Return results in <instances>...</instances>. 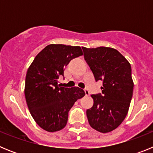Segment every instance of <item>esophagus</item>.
Here are the masks:
<instances>
[{"mask_svg": "<svg viewBox=\"0 0 153 153\" xmlns=\"http://www.w3.org/2000/svg\"><path fill=\"white\" fill-rule=\"evenodd\" d=\"M84 92H85V95H86V96H89V95H90V91H89V90H87V89H85Z\"/></svg>", "mask_w": 153, "mask_h": 153, "instance_id": "1", "label": "esophagus"}]
</instances>
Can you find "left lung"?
Segmentation results:
<instances>
[{
    "label": "left lung",
    "mask_w": 153,
    "mask_h": 153,
    "mask_svg": "<svg viewBox=\"0 0 153 153\" xmlns=\"http://www.w3.org/2000/svg\"><path fill=\"white\" fill-rule=\"evenodd\" d=\"M82 48L96 81L102 80V94L91 95L93 106L86 110L89 124L98 132H111L129 111L134 86L130 63L112 47Z\"/></svg>",
    "instance_id": "left-lung-1"
}]
</instances>
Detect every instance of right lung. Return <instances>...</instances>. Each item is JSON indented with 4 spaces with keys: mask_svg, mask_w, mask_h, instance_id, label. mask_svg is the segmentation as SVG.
I'll return each instance as SVG.
<instances>
[{
    "mask_svg": "<svg viewBox=\"0 0 153 153\" xmlns=\"http://www.w3.org/2000/svg\"><path fill=\"white\" fill-rule=\"evenodd\" d=\"M83 54L79 46L50 44L35 56L28 68L24 87L27 104L36 123L47 132L63 129L69 110L85 96L77 86L66 88L58 84V78L63 76L69 62Z\"/></svg>",
    "mask_w": 153,
    "mask_h": 153,
    "instance_id": "obj_1",
    "label": "right lung"
}]
</instances>
